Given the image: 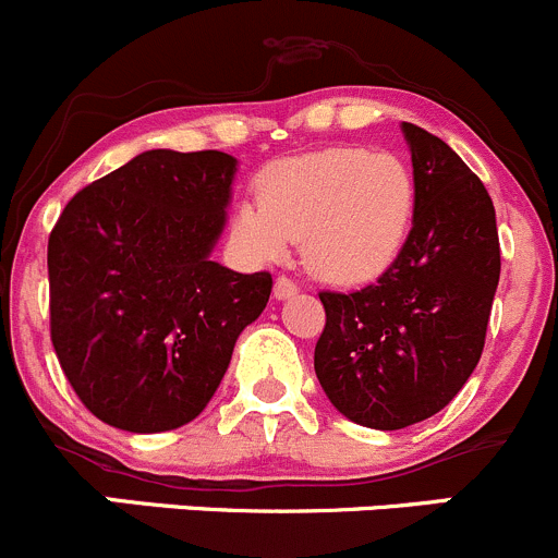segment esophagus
Segmentation results:
<instances>
[{
    "label": "esophagus",
    "instance_id": "esophagus-1",
    "mask_svg": "<svg viewBox=\"0 0 558 558\" xmlns=\"http://www.w3.org/2000/svg\"><path fill=\"white\" fill-rule=\"evenodd\" d=\"M296 294V283L294 280H289V278H283V275H280V278H275V286H272V296L278 302H283V300H291V296Z\"/></svg>",
    "mask_w": 558,
    "mask_h": 558
}]
</instances>
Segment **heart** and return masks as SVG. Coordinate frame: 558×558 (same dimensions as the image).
<instances>
[{
	"instance_id": "b5f03b06",
	"label": "heart",
	"mask_w": 558,
	"mask_h": 558,
	"mask_svg": "<svg viewBox=\"0 0 558 558\" xmlns=\"http://www.w3.org/2000/svg\"><path fill=\"white\" fill-rule=\"evenodd\" d=\"M413 216V170L393 154L342 145L269 165L258 199L234 210L232 234L256 262H278L302 238L313 275L367 286L399 262Z\"/></svg>"
}]
</instances>
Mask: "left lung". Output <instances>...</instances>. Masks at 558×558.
<instances>
[{
  "mask_svg": "<svg viewBox=\"0 0 558 558\" xmlns=\"http://www.w3.org/2000/svg\"><path fill=\"white\" fill-rule=\"evenodd\" d=\"M415 178L408 245L353 294L320 291L315 375L353 424L393 432L432 418L477 367L499 283L492 196L440 137L402 123Z\"/></svg>",
  "mask_w": 558,
  "mask_h": 558,
  "instance_id": "1",
  "label": "left lung"
}]
</instances>
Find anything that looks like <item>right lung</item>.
I'll use <instances>...</instances> for the list:
<instances>
[{"instance_id": "right-lung-1", "label": "right lung", "mask_w": 558, "mask_h": 558, "mask_svg": "<svg viewBox=\"0 0 558 558\" xmlns=\"http://www.w3.org/2000/svg\"><path fill=\"white\" fill-rule=\"evenodd\" d=\"M238 159L156 148L77 191L48 240L50 340L81 402L134 435L194 421L272 275L213 262Z\"/></svg>"}]
</instances>
